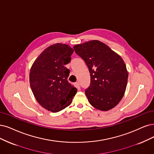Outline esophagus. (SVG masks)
Instances as JSON below:
<instances>
[{"mask_svg":"<svg viewBox=\"0 0 154 154\" xmlns=\"http://www.w3.org/2000/svg\"><path fill=\"white\" fill-rule=\"evenodd\" d=\"M75 86H76V88H77L78 89H80L81 86H80V84H79V82H76V83H75Z\"/></svg>","mask_w":154,"mask_h":154,"instance_id":"34e87169","label":"esophagus"}]
</instances>
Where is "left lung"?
<instances>
[{"label": "left lung", "instance_id": "1", "mask_svg": "<svg viewBox=\"0 0 154 154\" xmlns=\"http://www.w3.org/2000/svg\"><path fill=\"white\" fill-rule=\"evenodd\" d=\"M73 49L90 72V86L85 91L89 103L102 111L113 109L122 98L127 86L128 72L122 58L97 40L75 45Z\"/></svg>", "mask_w": 154, "mask_h": 154}]
</instances>
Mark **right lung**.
I'll return each instance as SVG.
<instances>
[{
	"instance_id": "1",
	"label": "right lung",
	"mask_w": 154,
	"mask_h": 154,
	"mask_svg": "<svg viewBox=\"0 0 154 154\" xmlns=\"http://www.w3.org/2000/svg\"><path fill=\"white\" fill-rule=\"evenodd\" d=\"M73 49L65 44L51 45L33 63L30 84L36 100L45 109L58 112L69 106L77 89L68 82L70 70L65 65Z\"/></svg>"
}]
</instances>
